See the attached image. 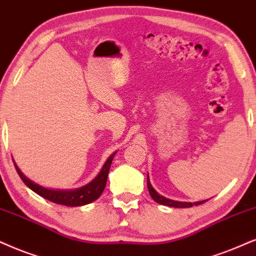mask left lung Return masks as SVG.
<instances>
[{"label": "left lung", "instance_id": "8db88e82", "mask_svg": "<svg viewBox=\"0 0 256 256\" xmlns=\"http://www.w3.org/2000/svg\"><path fill=\"white\" fill-rule=\"evenodd\" d=\"M148 192H150V195H151L152 198H154V202L160 203V204H163V206H174V208H190V206L202 204V203H204V202H206V200H200V202L192 203V202H178V200H174L166 198V197L160 195V194H158L156 190L152 188L150 180H148Z\"/></svg>", "mask_w": 256, "mask_h": 256}]
</instances>
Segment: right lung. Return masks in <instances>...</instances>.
<instances>
[{
    "instance_id": "obj_1",
    "label": "right lung",
    "mask_w": 256,
    "mask_h": 256,
    "mask_svg": "<svg viewBox=\"0 0 256 256\" xmlns=\"http://www.w3.org/2000/svg\"><path fill=\"white\" fill-rule=\"evenodd\" d=\"M114 154H112L111 156L108 158V160L105 162V164L102 166V170L98 174V176L96 177L92 182L86 184L85 186L79 188V189L74 190H53V189H47V188H44L38 184L34 183L33 180H30L28 177H26L22 171L18 169V166H16L14 160V166L16 168V171H18V176L21 177V180H24V183L27 186L29 189L33 190L34 192H36L38 195H40L44 198H46L50 202L56 203V204L61 206H80L88 204V203L96 200L98 197L102 195V192H104L106 180H108V171L110 168H111V163L113 157H114Z\"/></svg>"
}]
</instances>
